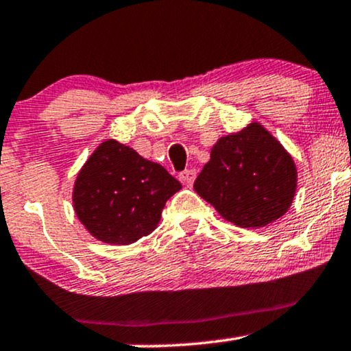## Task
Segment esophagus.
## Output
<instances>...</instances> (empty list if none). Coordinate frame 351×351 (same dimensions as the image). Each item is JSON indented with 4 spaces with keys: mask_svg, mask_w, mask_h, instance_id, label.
Instances as JSON below:
<instances>
[{
    "mask_svg": "<svg viewBox=\"0 0 351 351\" xmlns=\"http://www.w3.org/2000/svg\"><path fill=\"white\" fill-rule=\"evenodd\" d=\"M194 179H195V171H194V169H186V171L180 172V174H179V180L184 184V186H187V187L192 186Z\"/></svg>",
    "mask_w": 351,
    "mask_h": 351,
    "instance_id": "obj_1",
    "label": "esophagus"
}]
</instances>
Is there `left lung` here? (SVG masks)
<instances>
[{
  "label": "left lung",
  "instance_id": "8db88e82",
  "mask_svg": "<svg viewBox=\"0 0 351 351\" xmlns=\"http://www.w3.org/2000/svg\"><path fill=\"white\" fill-rule=\"evenodd\" d=\"M293 157L261 123L221 137L194 189L239 228H265L288 213L296 194Z\"/></svg>",
  "mask_w": 351,
  "mask_h": 351
}]
</instances>
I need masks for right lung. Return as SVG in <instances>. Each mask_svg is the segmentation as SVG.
Segmentation results:
<instances>
[{"mask_svg": "<svg viewBox=\"0 0 351 351\" xmlns=\"http://www.w3.org/2000/svg\"><path fill=\"white\" fill-rule=\"evenodd\" d=\"M180 189L160 164L108 138L80 169L71 199L77 217L95 239L125 246L157 228L167 199Z\"/></svg>", "mask_w": 351, "mask_h": 351, "instance_id": "add662e5", "label": "right lung"}]
</instances>
